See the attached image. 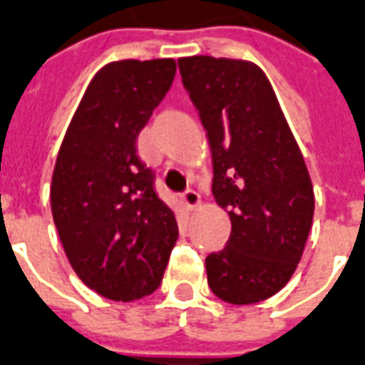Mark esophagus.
<instances>
[{"label": "esophagus", "instance_id": "obj_1", "mask_svg": "<svg viewBox=\"0 0 365 365\" xmlns=\"http://www.w3.org/2000/svg\"><path fill=\"white\" fill-rule=\"evenodd\" d=\"M180 198H182V204L187 206L188 210H192V208H196V206L200 204V196H198V192L192 190V188H187V190L180 195Z\"/></svg>", "mask_w": 365, "mask_h": 365}]
</instances>
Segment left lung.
I'll return each instance as SVG.
<instances>
[{
    "mask_svg": "<svg viewBox=\"0 0 365 365\" xmlns=\"http://www.w3.org/2000/svg\"><path fill=\"white\" fill-rule=\"evenodd\" d=\"M178 71L210 143L212 195L232 220L226 247L206 257L208 285L232 304L265 301L291 279L312 226L301 149L257 64L187 56Z\"/></svg>",
    "mask_w": 365,
    "mask_h": 365,
    "instance_id": "left-lung-1",
    "label": "left lung"
}]
</instances>
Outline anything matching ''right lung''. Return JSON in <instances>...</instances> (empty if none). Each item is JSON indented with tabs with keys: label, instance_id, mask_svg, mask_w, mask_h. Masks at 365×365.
<instances>
[{
	"label": "right lung",
	"instance_id": "1",
	"mask_svg": "<svg viewBox=\"0 0 365 365\" xmlns=\"http://www.w3.org/2000/svg\"><path fill=\"white\" fill-rule=\"evenodd\" d=\"M173 58L106 64L66 129L51 208L72 269L96 293L137 301L157 291L178 237L175 214L137 157V135L169 92Z\"/></svg>",
	"mask_w": 365,
	"mask_h": 365
}]
</instances>
